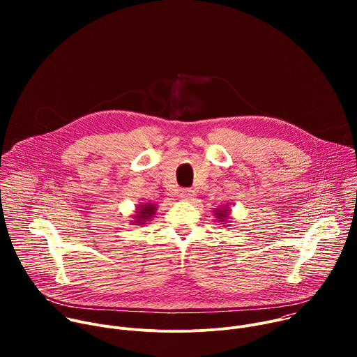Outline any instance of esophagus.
I'll list each match as a JSON object with an SVG mask.
<instances>
[{
	"mask_svg": "<svg viewBox=\"0 0 357 357\" xmlns=\"http://www.w3.org/2000/svg\"><path fill=\"white\" fill-rule=\"evenodd\" d=\"M179 197H181L182 200H193L195 192H193L192 189H182V190L179 192Z\"/></svg>",
	"mask_w": 357,
	"mask_h": 357,
	"instance_id": "esophagus-1",
	"label": "esophagus"
}]
</instances>
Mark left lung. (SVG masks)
Returning <instances> with one entry per match:
<instances>
[{
	"label": "left lung",
	"instance_id": "obj_1",
	"mask_svg": "<svg viewBox=\"0 0 357 357\" xmlns=\"http://www.w3.org/2000/svg\"><path fill=\"white\" fill-rule=\"evenodd\" d=\"M213 216H215V220L218 223H222L225 226H229L227 223H230V208L227 205H223V206H219V208H215L213 211Z\"/></svg>",
	"mask_w": 357,
	"mask_h": 357
}]
</instances>
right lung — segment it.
I'll return each mask as SVG.
<instances>
[{
  "label": "right lung",
  "instance_id": "right-lung-1",
  "mask_svg": "<svg viewBox=\"0 0 357 357\" xmlns=\"http://www.w3.org/2000/svg\"><path fill=\"white\" fill-rule=\"evenodd\" d=\"M157 211H158V206L155 205V203L141 202L139 205L135 206L134 215L131 216L132 220H130V222L134 226H144V225H146L148 222H151L152 219L155 218Z\"/></svg>",
  "mask_w": 357,
  "mask_h": 357
}]
</instances>
